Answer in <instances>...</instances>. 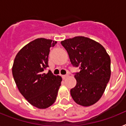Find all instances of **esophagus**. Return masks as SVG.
I'll use <instances>...</instances> for the list:
<instances>
[{"mask_svg":"<svg viewBox=\"0 0 126 126\" xmlns=\"http://www.w3.org/2000/svg\"><path fill=\"white\" fill-rule=\"evenodd\" d=\"M61 77H62V78H63V79H66L67 77H69V75H62Z\"/></svg>","mask_w":126,"mask_h":126,"instance_id":"1","label":"esophagus"}]
</instances>
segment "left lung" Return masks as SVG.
<instances>
[{
    "label": "left lung",
    "mask_w": 126,
    "mask_h": 126,
    "mask_svg": "<svg viewBox=\"0 0 126 126\" xmlns=\"http://www.w3.org/2000/svg\"><path fill=\"white\" fill-rule=\"evenodd\" d=\"M71 64L79 67L74 73L77 85L71 90L73 100L88 107L103 95L110 77V58L99 43L84 36H75L61 42Z\"/></svg>",
    "instance_id": "obj_1"
}]
</instances>
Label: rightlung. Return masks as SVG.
Segmentation results:
<instances>
[{
  "label": "right lung",
  "instance_id": "right-lung-1",
  "mask_svg": "<svg viewBox=\"0 0 126 126\" xmlns=\"http://www.w3.org/2000/svg\"><path fill=\"white\" fill-rule=\"evenodd\" d=\"M57 42L37 38L25 46L16 56L12 75L19 91L32 105L46 109L55 101L62 79L48 67L50 47Z\"/></svg>",
  "mask_w": 126,
  "mask_h": 126
}]
</instances>
